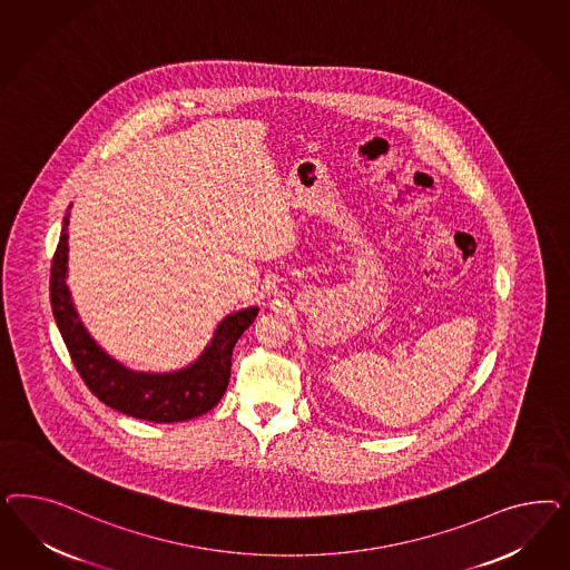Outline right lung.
<instances>
[{"label": "right lung", "mask_w": 570, "mask_h": 570, "mask_svg": "<svg viewBox=\"0 0 570 570\" xmlns=\"http://www.w3.org/2000/svg\"><path fill=\"white\" fill-rule=\"evenodd\" d=\"M69 210L53 253L50 301L53 320L69 348L70 360L87 389L108 407L156 424L184 422L210 412L222 401L229 384L232 351L242 332L255 322L259 309L248 307L227 315L215 330V336L210 338L203 355L184 370L169 374L127 370L96 345L70 301L67 286Z\"/></svg>", "instance_id": "right-lung-1"}]
</instances>
